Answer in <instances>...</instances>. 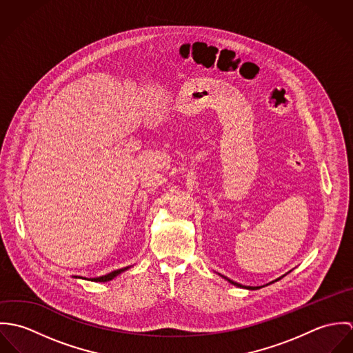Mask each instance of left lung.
Wrapping results in <instances>:
<instances>
[{
    "label": "left lung",
    "instance_id": "1",
    "mask_svg": "<svg viewBox=\"0 0 353 353\" xmlns=\"http://www.w3.org/2000/svg\"><path fill=\"white\" fill-rule=\"evenodd\" d=\"M290 273V272H288ZM287 274V273H285ZM284 274V276H285ZM221 276V274H220ZM284 276H281V277H284ZM223 279H225L228 283H231L232 285H235V287H241V288H246V290H252V291H254V290H259V288H262V287H266V285H269V284H273L274 281H279L281 277H279V279H276V280H273V281H270V283H268L266 285H261V287H250V285H242V284H239V283H236V281H232L231 279H228V277H225V276H221Z\"/></svg>",
    "mask_w": 353,
    "mask_h": 353
}]
</instances>
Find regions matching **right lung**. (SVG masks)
I'll list each match as a JSON object with an SVG mask.
<instances>
[{"instance_id": "right-lung-1", "label": "right lung", "mask_w": 353, "mask_h": 353, "mask_svg": "<svg viewBox=\"0 0 353 353\" xmlns=\"http://www.w3.org/2000/svg\"><path fill=\"white\" fill-rule=\"evenodd\" d=\"M130 266H126V268H122V269H117V270H114V272H110V273H107V274H104V276H101V277H94V279H85V280H91V281H95V283H107V281H110V280H112L114 277H117L118 274H121L122 272H125V270H128ZM76 279H84V277H79V276H74Z\"/></svg>"}]
</instances>
